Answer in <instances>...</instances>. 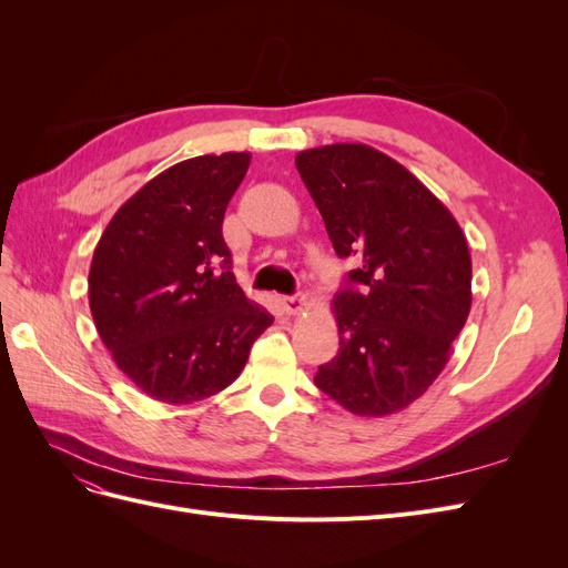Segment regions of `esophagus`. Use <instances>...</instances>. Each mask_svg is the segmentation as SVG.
Here are the masks:
<instances>
[{"mask_svg":"<svg viewBox=\"0 0 568 568\" xmlns=\"http://www.w3.org/2000/svg\"><path fill=\"white\" fill-rule=\"evenodd\" d=\"M282 305L288 315H298L305 307V296L303 294H294V296H282Z\"/></svg>","mask_w":568,"mask_h":568,"instance_id":"34e87169","label":"esophagus"}]
</instances>
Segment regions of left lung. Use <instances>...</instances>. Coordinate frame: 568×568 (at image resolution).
Here are the masks:
<instances>
[{"label":"left lung","mask_w":568,"mask_h":568,"mask_svg":"<svg viewBox=\"0 0 568 568\" xmlns=\"http://www.w3.org/2000/svg\"><path fill=\"white\" fill-rule=\"evenodd\" d=\"M298 173L338 257L341 348L315 386L359 417L415 403L450 359L471 307V255L457 220L398 161L367 144L301 151Z\"/></svg>","instance_id":"8db88e82"}]
</instances>
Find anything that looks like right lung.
Listing matches in <instances>:
<instances>
[{"mask_svg":"<svg viewBox=\"0 0 568 568\" xmlns=\"http://www.w3.org/2000/svg\"><path fill=\"white\" fill-rule=\"evenodd\" d=\"M251 153L196 156L120 205L90 267V311L120 372L151 398L186 405L227 388L272 324L246 298L222 239Z\"/></svg>","mask_w":568,"mask_h":568,"instance_id":"1","label":"right lung"}]
</instances>
